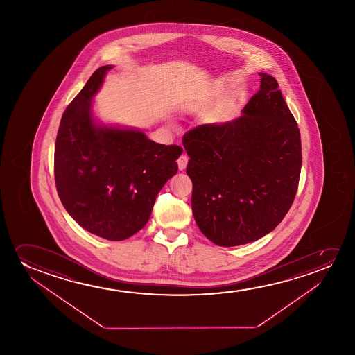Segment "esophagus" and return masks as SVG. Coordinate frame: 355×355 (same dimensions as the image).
<instances>
[{"label": "esophagus", "mask_w": 355, "mask_h": 355, "mask_svg": "<svg viewBox=\"0 0 355 355\" xmlns=\"http://www.w3.org/2000/svg\"><path fill=\"white\" fill-rule=\"evenodd\" d=\"M188 161H189L188 156H180V159H178V161H177V162H178V168H180V171L185 170V167H187V165H188Z\"/></svg>", "instance_id": "obj_1"}]
</instances>
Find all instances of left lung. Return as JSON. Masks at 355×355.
Returning <instances> with one entry per match:
<instances>
[{
    "label": "left lung",
    "mask_w": 355,
    "mask_h": 355,
    "mask_svg": "<svg viewBox=\"0 0 355 355\" xmlns=\"http://www.w3.org/2000/svg\"><path fill=\"white\" fill-rule=\"evenodd\" d=\"M232 121L183 137L190 157L195 222L212 243H252L277 228L291 207L301 175V135L272 75Z\"/></svg>",
    "instance_id": "1"
}]
</instances>
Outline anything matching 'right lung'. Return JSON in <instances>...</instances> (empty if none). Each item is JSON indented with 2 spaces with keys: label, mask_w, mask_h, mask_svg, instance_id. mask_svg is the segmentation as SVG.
Returning <instances> with one entry per match:
<instances>
[{
  "label": "right lung",
  "mask_w": 355,
  "mask_h": 355,
  "mask_svg": "<svg viewBox=\"0 0 355 355\" xmlns=\"http://www.w3.org/2000/svg\"><path fill=\"white\" fill-rule=\"evenodd\" d=\"M112 68L97 69L64 112L54 177L60 201L78 225L121 241L148 223L159 191L178 171L183 149L155 143L138 128L99 121L93 98Z\"/></svg>",
  "instance_id": "obj_1"
}]
</instances>
